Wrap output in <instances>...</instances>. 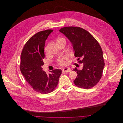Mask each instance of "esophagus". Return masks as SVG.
Listing matches in <instances>:
<instances>
[{"instance_id":"1","label":"esophagus","mask_w":123,"mask_h":123,"mask_svg":"<svg viewBox=\"0 0 123 123\" xmlns=\"http://www.w3.org/2000/svg\"><path fill=\"white\" fill-rule=\"evenodd\" d=\"M63 70L65 72H66V73H68V72H70L71 70H70V68H69L68 67H66V68H64L63 69Z\"/></svg>"}]
</instances>
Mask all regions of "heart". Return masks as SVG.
Wrapping results in <instances>:
<instances>
[{"instance_id": "b5f03b06", "label": "heart", "mask_w": 123, "mask_h": 123, "mask_svg": "<svg viewBox=\"0 0 123 123\" xmlns=\"http://www.w3.org/2000/svg\"><path fill=\"white\" fill-rule=\"evenodd\" d=\"M64 40V39L63 38H60L58 39L57 41H59V40ZM68 59V57L67 56H63V57H62L61 58H60L58 59V62L59 63V64L61 65H64L65 64V60L67 59Z\"/></svg>"}]
</instances>
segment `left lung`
I'll return each mask as SVG.
<instances>
[{
	"mask_svg": "<svg viewBox=\"0 0 123 123\" xmlns=\"http://www.w3.org/2000/svg\"><path fill=\"white\" fill-rule=\"evenodd\" d=\"M59 31L70 40L75 56L79 63L83 64L82 70L73 69L78 74L74 81L75 84L84 89L93 87L99 82L105 66L103 52L98 42L87 30L80 27H65Z\"/></svg>",
	"mask_w": 123,
	"mask_h": 123,
	"instance_id": "8db88e82",
	"label": "left lung"
}]
</instances>
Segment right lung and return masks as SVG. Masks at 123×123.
<instances>
[{"instance_id":"right-lung-1","label":"right lung","mask_w":123,"mask_h":123,"mask_svg":"<svg viewBox=\"0 0 123 123\" xmlns=\"http://www.w3.org/2000/svg\"><path fill=\"white\" fill-rule=\"evenodd\" d=\"M53 30L41 31L32 36L25 44L21 55L20 69L32 88L42 94L50 93L56 88L62 70H52L47 75L42 70L45 41Z\"/></svg>"}]
</instances>
